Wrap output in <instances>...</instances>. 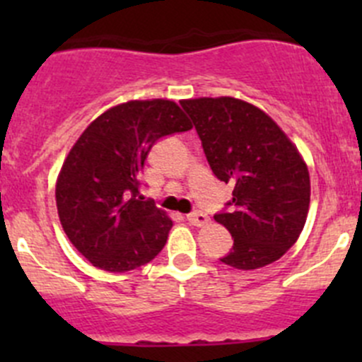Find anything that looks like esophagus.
Returning a JSON list of instances; mask_svg holds the SVG:
<instances>
[{
    "mask_svg": "<svg viewBox=\"0 0 362 362\" xmlns=\"http://www.w3.org/2000/svg\"><path fill=\"white\" fill-rule=\"evenodd\" d=\"M187 221L191 222L192 226L202 228V226H206L208 222H210V218H208V215L203 214V211H192V214L187 215Z\"/></svg>",
    "mask_w": 362,
    "mask_h": 362,
    "instance_id": "1",
    "label": "esophagus"
}]
</instances>
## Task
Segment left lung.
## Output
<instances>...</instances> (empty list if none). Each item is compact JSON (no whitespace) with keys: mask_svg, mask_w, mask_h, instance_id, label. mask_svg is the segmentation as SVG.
Returning a JSON list of instances; mask_svg holds the SVG:
<instances>
[{"mask_svg":"<svg viewBox=\"0 0 362 362\" xmlns=\"http://www.w3.org/2000/svg\"><path fill=\"white\" fill-rule=\"evenodd\" d=\"M218 180L233 185L231 210L215 215L235 238L221 261L257 269L298 242L310 206V173L298 147L255 105L231 96L182 100Z\"/></svg>","mask_w":362,"mask_h":362,"instance_id":"8db88e82","label":"left lung"}]
</instances>
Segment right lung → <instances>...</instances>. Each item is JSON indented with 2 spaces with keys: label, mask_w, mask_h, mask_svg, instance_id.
<instances>
[{
  "label": "right lung",
  "mask_w": 362,
  "mask_h": 362,
  "mask_svg": "<svg viewBox=\"0 0 362 362\" xmlns=\"http://www.w3.org/2000/svg\"><path fill=\"white\" fill-rule=\"evenodd\" d=\"M192 129L171 100H133L108 108L86 127L56 182L61 226L96 268L126 273L151 262L166 245L173 221L138 198L152 145Z\"/></svg>",
  "instance_id": "add662e5"
}]
</instances>
